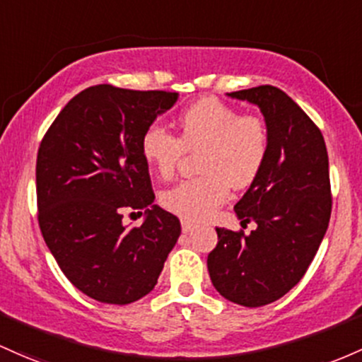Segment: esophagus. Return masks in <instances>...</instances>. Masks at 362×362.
I'll return each mask as SVG.
<instances>
[{
    "label": "esophagus",
    "instance_id": "1",
    "mask_svg": "<svg viewBox=\"0 0 362 362\" xmlns=\"http://www.w3.org/2000/svg\"><path fill=\"white\" fill-rule=\"evenodd\" d=\"M192 230H194V223H190V221H187V220H182V232L189 233V232H192Z\"/></svg>",
    "mask_w": 362,
    "mask_h": 362
}]
</instances>
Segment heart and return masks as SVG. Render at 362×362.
Listing matches in <instances>:
<instances>
[{"label":"heart","instance_id":"heart-1","mask_svg":"<svg viewBox=\"0 0 362 362\" xmlns=\"http://www.w3.org/2000/svg\"><path fill=\"white\" fill-rule=\"evenodd\" d=\"M180 136L161 123H151L141 137V153L163 180L175 175L185 151L201 149V177L163 190L166 211L187 221L208 220L225 204L233 189L249 187L263 170L269 151V130L257 115H239L216 98L194 103L178 117Z\"/></svg>","mask_w":362,"mask_h":362}]
</instances>
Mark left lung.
<instances>
[{
    "instance_id": "1",
    "label": "left lung",
    "mask_w": 362,
    "mask_h": 362,
    "mask_svg": "<svg viewBox=\"0 0 362 362\" xmlns=\"http://www.w3.org/2000/svg\"><path fill=\"white\" fill-rule=\"evenodd\" d=\"M226 96L256 105L269 130L266 163L235 204L249 235L216 228L218 244L208 272L218 292L232 303L259 308L296 287L315 259L332 214L325 139L292 98L273 86Z\"/></svg>"
}]
</instances>
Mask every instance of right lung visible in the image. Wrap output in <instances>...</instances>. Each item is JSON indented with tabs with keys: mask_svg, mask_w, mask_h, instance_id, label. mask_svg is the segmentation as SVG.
<instances>
[{
	"mask_svg": "<svg viewBox=\"0 0 362 362\" xmlns=\"http://www.w3.org/2000/svg\"><path fill=\"white\" fill-rule=\"evenodd\" d=\"M178 93L93 86L49 127L35 165L39 226L71 284L105 304L148 296L180 235V221L154 202L141 153L146 127ZM145 209L141 227L122 211Z\"/></svg>",
	"mask_w": 362,
	"mask_h": 362,
	"instance_id": "right-lung-1",
	"label": "right lung"
}]
</instances>
